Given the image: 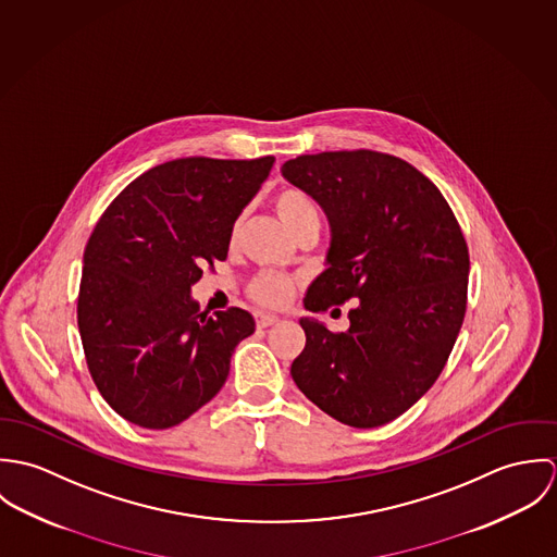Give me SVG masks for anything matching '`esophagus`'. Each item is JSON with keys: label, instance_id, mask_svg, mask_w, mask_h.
<instances>
[{"label": "esophagus", "instance_id": "esophagus-1", "mask_svg": "<svg viewBox=\"0 0 557 557\" xmlns=\"http://www.w3.org/2000/svg\"><path fill=\"white\" fill-rule=\"evenodd\" d=\"M255 321H257V325H259V327H270V325L278 323L281 318H276V315H272V313H257V315H255Z\"/></svg>", "mask_w": 557, "mask_h": 557}]
</instances>
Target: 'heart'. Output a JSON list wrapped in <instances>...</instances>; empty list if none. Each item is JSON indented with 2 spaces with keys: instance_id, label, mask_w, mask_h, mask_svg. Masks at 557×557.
<instances>
[{
  "instance_id": "1",
  "label": "heart",
  "mask_w": 557,
  "mask_h": 557,
  "mask_svg": "<svg viewBox=\"0 0 557 557\" xmlns=\"http://www.w3.org/2000/svg\"><path fill=\"white\" fill-rule=\"evenodd\" d=\"M274 208L289 232L298 230L307 219L318 216L315 206L311 203L307 193H302L300 188H281L274 195ZM236 230H234V234H236ZM294 292H296V281L292 276L278 274V272H261L248 285L250 298L255 302H259L263 307H272V309L285 307L292 300Z\"/></svg>"
}]
</instances>
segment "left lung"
I'll list each match as a JSON object with an SVG mask.
<instances>
[{"label":"left lung","mask_w":557,"mask_h":557,"mask_svg":"<svg viewBox=\"0 0 557 557\" xmlns=\"http://www.w3.org/2000/svg\"><path fill=\"white\" fill-rule=\"evenodd\" d=\"M281 173L330 223L327 268L305 309L356 300L345 332L300 319L307 345L292 377L334 420L382 426L435 384L455 347L468 305V244L440 188L397 157L305 154Z\"/></svg>","instance_id":"1"}]
</instances>
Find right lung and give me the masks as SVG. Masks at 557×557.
Here are the masks:
<instances>
[{
  "instance_id": "right-lung-1",
  "label": "right lung",
  "mask_w": 557,
  "mask_h": 557,
  "mask_svg": "<svg viewBox=\"0 0 557 557\" xmlns=\"http://www.w3.org/2000/svg\"><path fill=\"white\" fill-rule=\"evenodd\" d=\"M274 157L169 160L131 182L87 239L81 343L102 398L128 422L169 429L223 388L232 354L255 332L242 309L208 315L190 289L227 259L234 223Z\"/></svg>"
}]
</instances>
